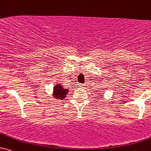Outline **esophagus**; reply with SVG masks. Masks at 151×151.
Segmentation results:
<instances>
[{"mask_svg": "<svg viewBox=\"0 0 151 151\" xmlns=\"http://www.w3.org/2000/svg\"><path fill=\"white\" fill-rule=\"evenodd\" d=\"M84 86H85V85H84V84H79V85H78V87H81V88H83Z\"/></svg>", "mask_w": 151, "mask_h": 151, "instance_id": "obj_1", "label": "esophagus"}]
</instances>
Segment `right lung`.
I'll return each mask as SVG.
<instances>
[{"label": "right lung", "mask_w": 151, "mask_h": 151, "mask_svg": "<svg viewBox=\"0 0 151 151\" xmlns=\"http://www.w3.org/2000/svg\"><path fill=\"white\" fill-rule=\"evenodd\" d=\"M68 90L64 89L60 84H58L53 88V96L56 99L63 100L67 94Z\"/></svg>", "instance_id": "right-lung-1"}]
</instances>
